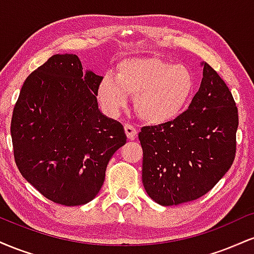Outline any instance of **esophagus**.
Listing matches in <instances>:
<instances>
[{"label": "esophagus", "instance_id": "esophagus-1", "mask_svg": "<svg viewBox=\"0 0 254 254\" xmlns=\"http://www.w3.org/2000/svg\"><path fill=\"white\" fill-rule=\"evenodd\" d=\"M124 130H125V133H127V138H129V139H133L137 135L136 127H132V125H130V124H125L124 125Z\"/></svg>", "mask_w": 254, "mask_h": 254}]
</instances>
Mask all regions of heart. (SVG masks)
Segmentation results:
<instances>
[{
  "label": "heart",
  "mask_w": 254,
  "mask_h": 254,
  "mask_svg": "<svg viewBox=\"0 0 254 254\" xmlns=\"http://www.w3.org/2000/svg\"><path fill=\"white\" fill-rule=\"evenodd\" d=\"M193 75L186 66L159 58H131L118 65L116 77L105 75L98 88L104 110L116 116L135 95L136 112L151 124L172 121L192 97Z\"/></svg>",
  "instance_id": "b5f03b06"
}]
</instances>
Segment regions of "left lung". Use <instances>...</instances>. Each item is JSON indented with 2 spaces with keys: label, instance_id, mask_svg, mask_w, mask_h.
Instances as JSON below:
<instances>
[{
  "label": "left lung",
  "instance_id": "8db88e82",
  "mask_svg": "<svg viewBox=\"0 0 254 254\" xmlns=\"http://www.w3.org/2000/svg\"><path fill=\"white\" fill-rule=\"evenodd\" d=\"M203 78L189 109L173 121L143 127L142 183L161 205H178L209 192L233 165L238 107L220 75L202 63Z\"/></svg>",
  "mask_w": 254,
  "mask_h": 254
}]
</instances>
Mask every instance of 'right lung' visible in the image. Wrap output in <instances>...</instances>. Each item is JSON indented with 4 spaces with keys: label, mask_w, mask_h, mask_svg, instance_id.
<instances>
[{
    "label": "right lung",
    "mask_w": 254,
    "mask_h": 254,
    "mask_svg": "<svg viewBox=\"0 0 254 254\" xmlns=\"http://www.w3.org/2000/svg\"><path fill=\"white\" fill-rule=\"evenodd\" d=\"M103 76L83 71L76 55H54L26 78L10 123L20 173L44 197L66 206L100 191L124 127L98 107Z\"/></svg>",
    "instance_id": "add662e5"
}]
</instances>
